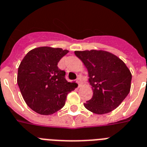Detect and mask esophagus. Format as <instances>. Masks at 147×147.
Returning <instances> with one entry per match:
<instances>
[{"mask_svg": "<svg viewBox=\"0 0 147 147\" xmlns=\"http://www.w3.org/2000/svg\"><path fill=\"white\" fill-rule=\"evenodd\" d=\"M77 82H78V86H81L82 84V79H81V78L80 77H78L77 78Z\"/></svg>", "mask_w": 147, "mask_h": 147, "instance_id": "obj_1", "label": "esophagus"}]
</instances>
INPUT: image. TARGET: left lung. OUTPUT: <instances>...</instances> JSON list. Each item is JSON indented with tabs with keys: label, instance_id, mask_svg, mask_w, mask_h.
Masks as SVG:
<instances>
[{
	"label": "left lung",
	"instance_id": "1",
	"mask_svg": "<svg viewBox=\"0 0 147 147\" xmlns=\"http://www.w3.org/2000/svg\"><path fill=\"white\" fill-rule=\"evenodd\" d=\"M88 69L92 98L84 106L87 109L102 115L114 110L129 94L131 73L121 59L104 51H75Z\"/></svg>",
	"mask_w": 147,
	"mask_h": 147
}]
</instances>
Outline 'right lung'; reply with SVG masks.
I'll list each match as a JSON object with an SVG mask.
<instances>
[{
    "label": "right lung",
    "instance_id": "add662e5",
    "mask_svg": "<svg viewBox=\"0 0 147 147\" xmlns=\"http://www.w3.org/2000/svg\"><path fill=\"white\" fill-rule=\"evenodd\" d=\"M69 51L40 47L25 56L18 68L17 83L26 104L40 115H51L64 107L76 84L68 82L57 66Z\"/></svg>",
    "mask_w": 147,
    "mask_h": 147
}]
</instances>
